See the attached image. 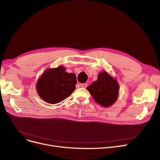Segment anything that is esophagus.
Segmentation results:
<instances>
[{
    "label": "esophagus",
    "instance_id": "1",
    "mask_svg": "<svg viewBox=\"0 0 160 160\" xmlns=\"http://www.w3.org/2000/svg\"><path fill=\"white\" fill-rule=\"evenodd\" d=\"M80 86L82 87V88H86L88 86V84L87 83H80Z\"/></svg>",
    "mask_w": 160,
    "mask_h": 160
}]
</instances>
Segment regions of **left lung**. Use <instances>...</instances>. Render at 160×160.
Instances as JSON below:
<instances>
[{
  "label": "left lung",
  "instance_id": "left-lung-1",
  "mask_svg": "<svg viewBox=\"0 0 160 160\" xmlns=\"http://www.w3.org/2000/svg\"><path fill=\"white\" fill-rule=\"evenodd\" d=\"M86 89L98 104L109 107L117 100L119 86L115 78L104 71L99 73L97 80L92 83Z\"/></svg>",
  "mask_w": 160,
  "mask_h": 160
}]
</instances>
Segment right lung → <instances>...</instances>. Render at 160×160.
Wrapping results in <instances>:
<instances>
[{"instance_id": "add662e5", "label": "right lung", "mask_w": 160, "mask_h": 160, "mask_svg": "<svg viewBox=\"0 0 160 160\" xmlns=\"http://www.w3.org/2000/svg\"><path fill=\"white\" fill-rule=\"evenodd\" d=\"M77 83L76 75L65 72V68L60 66L46 70L38 80L36 89L42 99L54 104L69 97L75 90Z\"/></svg>"}]
</instances>
